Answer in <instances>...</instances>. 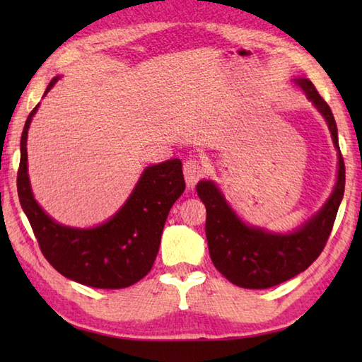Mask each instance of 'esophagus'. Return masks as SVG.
<instances>
[{"label":"esophagus","instance_id":"34e87169","mask_svg":"<svg viewBox=\"0 0 362 362\" xmlns=\"http://www.w3.org/2000/svg\"><path fill=\"white\" fill-rule=\"evenodd\" d=\"M204 166L202 163H199L197 160L189 158L183 163V174H185V182L188 188H193L196 183L202 179L204 175Z\"/></svg>","mask_w":362,"mask_h":362}]
</instances>
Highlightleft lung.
Returning a JSON list of instances; mask_svg holds the SVG:
<instances>
[{
  "label": "left lung",
  "mask_w": 362,
  "mask_h": 362,
  "mask_svg": "<svg viewBox=\"0 0 362 362\" xmlns=\"http://www.w3.org/2000/svg\"><path fill=\"white\" fill-rule=\"evenodd\" d=\"M294 82L327 121L339 158L336 185L324 206L292 232L275 233L245 224L214 182L201 180L196 187L206 209L205 235L213 264L240 288H272L308 269L325 247L344 197L345 166L332 109L310 79L296 78Z\"/></svg>",
  "instance_id": "1"
}]
</instances>
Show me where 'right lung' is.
I'll return each mask as SVG.
<instances>
[{
    "instance_id": "right-lung-1",
    "label": "right lung",
    "mask_w": 362,
    "mask_h": 362,
    "mask_svg": "<svg viewBox=\"0 0 362 362\" xmlns=\"http://www.w3.org/2000/svg\"><path fill=\"white\" fill-rule=\"evenodd\" d=\"M59 79L56 76L49 82L45 95ZM37 109L29 113L21 134L17 188L45 258L66 279L91 288L121 289L140 281L157 258L168 213L185 191L182 161L146 168L124 205L103 224L90 228L59 224L37 204L28 175V130Z\"/></svg>"
}]
</instances>
